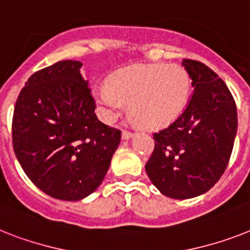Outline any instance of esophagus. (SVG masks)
<instances>
[{"mask_svg":"<svg viewBox=\"0 0 250 250\" xmlns=\"http://www.w3.org/2000/svg\"><path fill=\"white\" fill-rule=\"evenodd\" d=\"M132 136H133V133H132L131 131H127V129H125V131L122 132V139H123V140L131 139Z\"/></svg>","mask_w":250,"mask_h":250,"instance_id":"obj_1","label":"esophagus"}]
</instances>
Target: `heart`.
Segmentation results:
<instances>
[{
	"mask_svg": "<svg viewBox=\"0 0 250 250\" xmlns=\"http://www.w3.org/2000/svg\"><path fill=\"white\" fill-rule=\"evenodd\" d=\"M190 96V78L176 64L135 65L122 69L109 79V86L95 90L105 118L117 117L125 103L131 114L146 128H159L180 117Z\"/></svg>",
	"mask_w": 250,
	"mask_h": 250,
	"instance_id": "obj_1",
	"label": "heart"
}]
</instances>
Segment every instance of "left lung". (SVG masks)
Masks as SVG:
<instances>
[{"instance_id": "obj_1", "label": "left lung", "mask_w": 250, "mask_h": 250, "mask_svg": "<svg viewBox=\"0 0 250 250\" xmlns=\"http://www.w3.org/2000/svg\"><path fill=\"white\" fill-rule=\"evenodd\" d=\"M194 87L181 115L154 133L146 173L163 195L190 199L214 186L230 160L236 105L226 83L196 60L182 62Z\"/></svg>"}]
</instances>
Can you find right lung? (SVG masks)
Returning a JSON list of instances; mask_svg holds the SVG:
<instances>
[{
	"mask_svg": "<svg viewBox=\"0 0 250 250\" xmlns=\"http://www.w3.org/2000/svg\"><path fill=\"white\" fill-rule=\"evenodd\" d=\"M81 68V62L62 60L33 73L13 117L14 151L23 171L47 195L68 202L100 186L121 143V131L97 119Z\"/></svg>",
	"mask_w": 250,
	"mask_h": 250,
	"instance_id": "add662e5",
	"label": "right lung"
}]
</instances>
